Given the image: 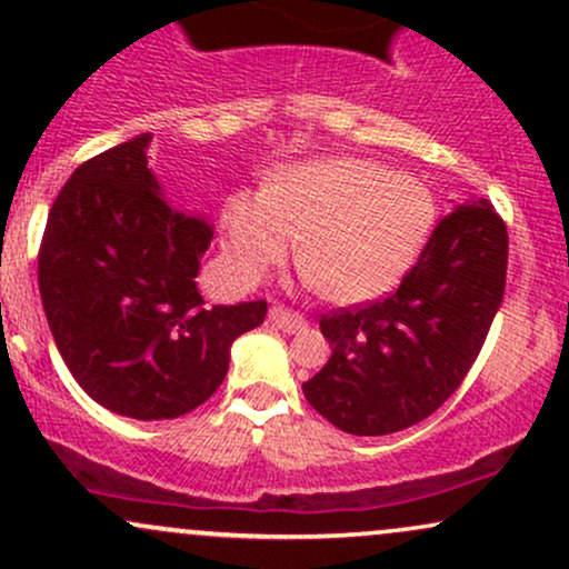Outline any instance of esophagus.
Segmentation results:
<instances>
[{"label": "esophagus", "mask_w": 569, "mask_h": 569, "mask_svg": "<svg viewBox=\"0 0 569 569\" xmlns=\"http://www.w3.org/2000/svg\"><path fill=\"white\" fill-rule=\"evenodd\" d=\"M267 316H270L272 326H278V329L289 331V335H302V331L307 329L305 318L299 316V312L286 310V307H278V305L270 307V312H267Z\"/></svg>", "instance_id": "1"}]
</instances>
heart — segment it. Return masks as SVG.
Listing matches in <instances>:
<instances>
[{
    "instance_id": "heart-1",
    "label": "heart",
    "mask_w": 569,
    "mask_h": 569,
    "mask_svg": "<svg viewBox=\"0 0 569 569\" xmlns=\"http://www.w3.org/2000/svg\"><path fill=\"white\" fill-rule=\"evenodd\" d=\"M436 213L433 192L385 162L305 160L272 176L264 192L224 200V257L240 283H257L302 240L299 264L329 302H375L417 264Z\"/></svg>"
}]
</instances>
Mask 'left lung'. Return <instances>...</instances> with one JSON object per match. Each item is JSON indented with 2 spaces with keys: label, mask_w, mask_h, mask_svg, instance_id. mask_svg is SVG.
Listing matches in <instances>:
<instances>
[{
  "label": "left lung",
  "mask_w": 569,
  "mask_h": 569,
  "mask_svg": "<svg viewBox=\"0 0 569 569\" xmlns=\"http://www.w3.org/2000/svg\"><path fill=\"white\" fill-rule=\"evenodd\" d=\"M506 264L495 208L457 202L388 299L321 318L331 358L302 385L310 407L352 436H388L433 415L485 345Z\"/></svg>",
  "instance_id": "obj_1"
}]
</instances>
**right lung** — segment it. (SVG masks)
Returning <instances> with one entry per match:
<instances>
[{
	"label": "right lung",
	"mask_w": 569,
	"mask_h": 569,
	"mask_svg": "<svg viewBox=\"0 0 569 569\" xmlns=\"http://www.w3.org/2000/svg\"><path fill=\"white\" fill-rule=\"evenodd\" d=\"M149 143L139 133L71 173L44 227L39 293L84 393L114 415L173 420L217 393L267 302H202L194 278L213 224L166 200Z\"/></svg>",
	"instance_id": "1"
}]
</instances>
